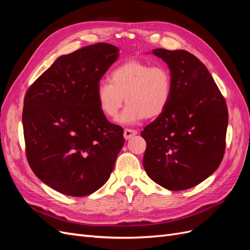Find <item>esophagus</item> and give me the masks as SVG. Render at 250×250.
<instances>
[{
	"mask_svg": "<svg viewBox=\"0 0 250 250\" xmlns=\"http://www.w3.org/2000/svg\"><path fill=\"white\" fill-rule=\"evenodd\" d=\"M135 134H138V131H137V130L128 129V128H126V129L124 130V138H125L126 140H129V139H131L132 137H134Z\"/></svg>",
	"mask_w": 250,
	"mask_h": 250,
	"instance_id": "1",
	"label": "esophagus"
}]
</instances>
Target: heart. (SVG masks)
I'll return each mask as SVG.
<instances>
[{
    "label": "heart",
    "mask_w": 250,
    "mask_h": 250,
    "mask_svg": "<svg viewBox=\"0 0 250 250\" xmlns=\"http://www.w3.org/2000/svg\"><path fill=\"white\" fill-rule=\"evenodd\" d=\"M172 84L167 66L131 59L113 69L108 82L99 83L96 99L102 115L109 120L117 119L125 99L127 106L119 122L132 125L162 115L170 102Z\"/></svg>",
    "instance_id": "obj_1"
}]
</instances>
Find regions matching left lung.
Wrapping results in <instances>:
<instances>
[{"label":"left lung","instance_id":"1","mask_svg":"<svg viewBox=\"0 0 250 250\" xmlns=\"http://www.w3.org/2000/svg\"><path fill=\"white\" fill-rule=\"evenodd\" d=\"M152 53L168 64L173 84L167 108L141 133L147 143L143 165L157 185L187 190L210 176L222 162L228 106L197 57L185 50Z\"/></svg>","mask_w":250,"mask_h":250}]
</instances>
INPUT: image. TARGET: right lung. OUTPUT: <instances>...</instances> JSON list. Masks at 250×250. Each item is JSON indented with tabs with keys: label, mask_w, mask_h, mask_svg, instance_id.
<instances>
[{
	"label": "right lung",
	"mask_w": 250,
	"mask_h": 250,
	"mask_svg": "<svg viewBox=\"0 0 250 250\" xmlns=\"http://www.w3.org/2000/svg\"><path fill=\"white\" fill-rule=\"evenodd\" d=\"M118 57L119 49L105 42L79 49L58 57L27 90L21 119L27 160L59 193L92 194L115 167L123 128L102 115L96 90Z\"/></svg>",
	"instance_id": "obj_1"
}]
</instances>
